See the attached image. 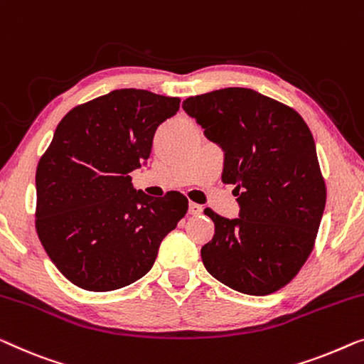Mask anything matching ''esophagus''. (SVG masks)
<instances>
[{"mask_svg":"<svg viewBox=\"0 0 364 364\" xmlns=\"http://www.w3.org/2000/svg\"><path fill=\"white\" fill-rule=\"evenodd\" d=\"M202 212H203V207L202 205H198V203H188V213L191 215H193V217H197V215H202Z\"/></svg>","mask_w":364,"mask_h":364,"instance_id":"obj_1","label":"esophagus"}]
</instances>
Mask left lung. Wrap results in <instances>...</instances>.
<instances>
[{
    "mask_svg": "<svg viewBox=\"0 0 364 364\" xmlns=\"http://www.w3.org/2000/svg\"><path fill=\"white\" fill-rule=\"evenodd\" d=\"M225 152L221 181L233 183L238 218L213 210L202 247L215 279L247 296H267L297 276L314 250L326 188L309 126L296 109L251 88H221L182 103Z\"/></svg>",
    "mask_w": 364,
    "mask_h": 364,
    "instance_id": "8db88e82",
    "label": "left lung"
}]
</instances>
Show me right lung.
Masks as SVG:
<instances>
[{"label": "right lung", "instance_id": "1", "mask_svg": "<svg viewBox=\"0 0 364 364\" xmlns=\"http://www.w3.org/2000/svg\"><path fill=\"white\" fill-rule=\"evenodd\" d=\"M181 100L121 88L70 109L36 171V230L57 269L80 289L129 286L154 264L186 217L181 192L149 197L129 172L149 159L156 129Z\"/></svg>", "mask_w": 364, "mask_h": 364}]
</instances>
